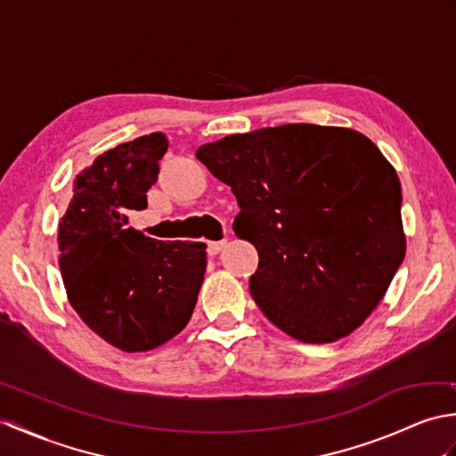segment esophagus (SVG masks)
I'll return each mask as SVG.
<instances>
[{
    "label": "esophagus",
    "mask_w": 456,
    "mask_h": 456,
    "mask_svg": "<svg viewBox=\"0 0 456 456\" xmlns=\"http://www.w3.org/2000/svg\"><path fill=\"white\" fill-rule=\"evenodd\" d=\"M225 245H227L225 239H223V240H211V243H208V255H209V256L219 255L221 250L225 248Z\"/></svg>",
    "instance_id": "esophagus-1"
}]
</instances>
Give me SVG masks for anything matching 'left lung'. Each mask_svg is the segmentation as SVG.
Listing matches in <instances>:
<instances>
[{
	"mask_svg": "<svg viewBox=\"0 0 456 456\" xmlns=\"http://www.w3.org/2000/svg\"><path fill=\"white\" fill-rule=\"evenodd\" d=\"M196 157L233 190V231L258 250L248 288L270 322L304 343L353 333L405 256L402 188L364 134L289 123L231 134Z\"/></svg>",
	"mask_w": 456,
	"mask_h": 456,
	"instance_id": "obj_1",
	"label": "left lung"
}]
</instances>
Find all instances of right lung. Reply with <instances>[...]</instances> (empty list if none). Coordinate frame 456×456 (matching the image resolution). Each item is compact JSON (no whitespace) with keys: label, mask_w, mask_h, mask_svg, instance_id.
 <instances>
[{"label":"right lung","mask_w":456,"mask_h":456,"mask_svg":"<svg viewBox=\"0 0 456 456\" xmlns=\"http://www.w3.org/2000/svg\"><path fill=\"white\" fill-rule=\"evenodd\" d=\"M167 151V137L151 133L100 154L76 178L58 223L70 305L127 353L151 351L186 327L208 265L203 243L157 240L127 227V213L147 208Z\"/></svg>","instance_id":"right-lung-1"}]
</instances>
